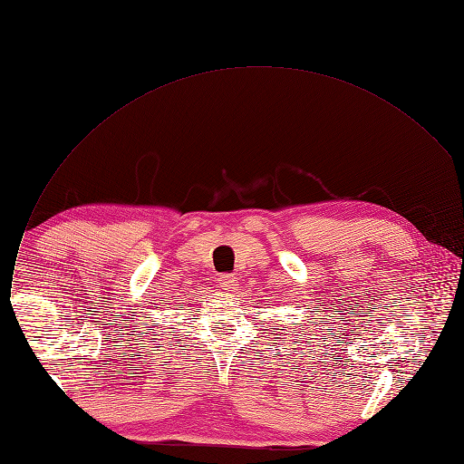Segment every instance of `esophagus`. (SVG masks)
Instances as JSON below:
<instances>
[{
  "mask_svg": "<svg viewBox=\"0 0 464 464\" xmlns=\"http://www.w3.org/2000/svg\"><path fill=\"white\" fill-rule=\"evenodd\" d=\"M219 281H221L223 290H234L237 286V279L234 276H230V274H223Z\"/></svg>",
  "mask_w": 464,
  "mask_h": 464,
  "instance_id": "esophagus-1",
  "label": "esophagus"
}]
</instances>
